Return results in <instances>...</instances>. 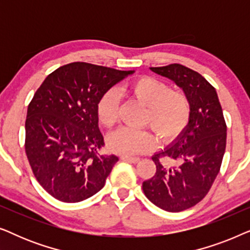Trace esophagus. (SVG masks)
Returning a JSON list of instances; mask_svg holds the SVG:
<instances>
[{
    "label": "esophagus",
    "mask_w": 250,
    "mask_h": 250,
    "mask_svg": "<svg viewBox=\"0 0 250 250\" xmlns=\"http://www.w3.org/2000/svg\"><path fill=\"white\" fill-rule=\"evenodd\" d=\"M122 160H124V162H128V163H133V164H136L140 162V158L139 157H128V156H123L122 157Z\"/></svg>",
    "instance_id": "1"
}]
</instances>
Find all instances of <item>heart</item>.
<instances>
[{
	"label": "heart",
	"mask_w": 250,
	"mask_h": 250,
	"mask_svg": "<svg viewBox=\"0 0 250 250\" xmlns=\"http://www.w3.org/2000/svg\"><path fill=\"white\" fill-rule=\"evenodd\" d=\"M121 90L128 92L146 105L142 124L150 126L163 141H172L186 129L191 115L190 100L186 93L170 90L166 83L149 76L136 78ZM118 102L116 88L108 90L98 102L99 121L107 127L117 121ZM107 142L114 152L134 156L151 151L157 145V139L148 129L124 126L112 132Z\"/></svg>",
	"instance_id": "heart-1"
}]
</instances>
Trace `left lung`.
Instances as JSON below:
<instances>
[{
	"label": "left lung",
	"mask_w": 250,
	"mask_h": 250,
	"mask_svg": "<svg viewBox=\"0 0 250 250\" xmlns=\"http://www.w3.org/2000/svg\"><path fill=\"white\" fill-rule=\"evenodd\" d=\"M150 69L182 88L191 115L172 145L152 156L156 173L142 189L157 207L182 211L203 200L213 186L225 152L227 124L216 90L199 73L180 63Z\"/></svg>",
	"instance_id": "obj_1"
}]
</instances>
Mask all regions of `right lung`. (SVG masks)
<instances>
[{
  "label": "right lung",
  "instance_id": "right-lung-1",
  "mask_svg": "<svg viewBox=\"0 0 250 250\" xmlns=\"http://www.w3.org/2000/svg\"><path fill=\"white\" fill-rule=\"evenodd\" d=\"M133 73L71 62L51 73L35 92L27 110L25 150L36 180L56 199L78 203L104 188L118 157L100 152L98 102Z\"/></svg>",
  "mask_w": 250,
  "mask_h": 250
}]
</instances>
